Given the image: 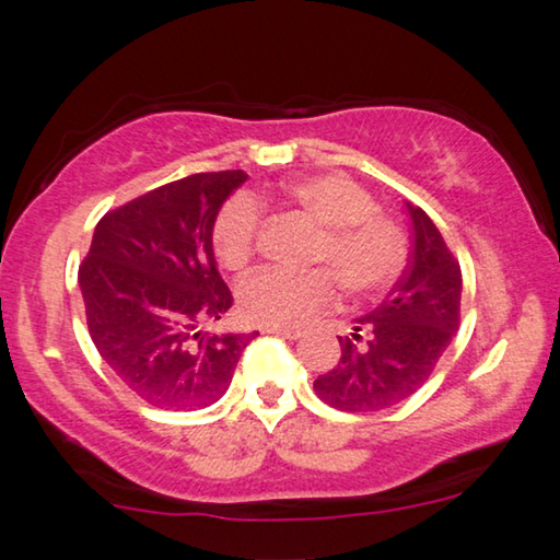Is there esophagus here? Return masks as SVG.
Here are the masks:
<instances>
[{
    "instance_id": "esophagus-1",
    "label": "esophagus",
    "mask_w": 560,
    "mask_h": 560,
    "mask_svg": "<svg viewBox=\"0 0 560 560\" xmlns=\"http://www.w3.org/2000/svg\"><path fill=\"white\" fill-rule=\"evenodd\" d=\"M266 334H273V336H281V339H289V341H296L301 339V331H296V328H279V326H269L264 328Z\"/></svg>"
}]
</instances>
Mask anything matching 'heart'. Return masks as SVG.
Wrapping results in <instances>:
<instances>
[{"label":"heart","mask_w":560,"mask_h":560,"mask_svg":"<svg viewBox=\"0 0 560 560\" xmlns=\"http://www.w3.org/2000/svg\"><path fill=\"white\" fill-rule=\"evenodd\" d=\"M277 207L296 211L322 229L314 264L331 266L353 294H371L392 283L404 266V238L359 184L341 176H308L283 184ZM256 207L246 197L229 201L214 224V254L229 271H242L256 252ZM336 296L331 271L266 269L238 287V308L261 326H299Z\"/></svg>","instance_id":"obj_1"}]
</instances>
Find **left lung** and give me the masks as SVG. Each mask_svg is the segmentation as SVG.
<instances>
[{"mask_svg":"<svg viewBox=\"0 0 560 560\" xmlns=\"http://www.w3.org/2000/svg\"><path fill=\"white\" fill-rule=\"evenodd\" d=\"M411 254L388 296L357 318L341 359L314 381L324 404L349 413L384 411L419 392L458 331L460 266L425 211L406 201Z\"/></svg>","mask_w":560,"mask_h":560,"instance_id":"1","label":"left lung"}]
</instances>
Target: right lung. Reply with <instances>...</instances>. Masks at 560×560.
Here are the masks:
<instances>
[{"instance_id":"add662e5","label":"right lung","mask_w":560,"mask_h":560,"mask_svg":"<svg viewBox=\"0 0 560 560\" xmlns=\"http://www.w3.org/2000/svg\"><path fill=\"white\" fill-rule=\"evenodd\" d=\"M248 176L191 174L104 214L79 266L89 336L127 388L156 408H203L232 384L256 334H207L232 308L214 221Z\"/></svg>"}]
</instances>
